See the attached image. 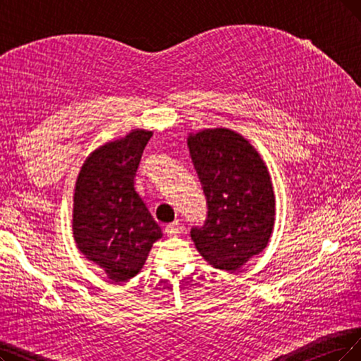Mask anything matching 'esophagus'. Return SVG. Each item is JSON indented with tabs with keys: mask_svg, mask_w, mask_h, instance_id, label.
Listing matches in <instances>:
<instances>
[{
	"mask_svg": "<svg viewBox=\"0 0 361 361\" xmlns=\"http://www.w3.org/2000/svg\"><path fill=\"white\" fill-rule=\"evenodd\" d=\"M164 231H166L167 237H176V235L179 234V231H180V224H179L178 221L173 222V224H169V225L164 228Z\"/></svg>",
	"mask_w": 361,
	"mask_h": 361,
	"instance_id": "esophagus-1",
	"label": "esophagus"
}]
</instances>
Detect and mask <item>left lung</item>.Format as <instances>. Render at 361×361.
<instances>
[{
  "instance_id": "obj_1",
  "label": "left lung",
  "mask_w": 361,
  "mask_h": 361,
  "mask_svg": "<svg viewBox=\"0 0 361 361\" xmlns=\"http://www.w3.org/2000/svg\"><path fill=\"white\" fill-rule=\"evenodd\" d=\"M188 147L207 200L203 226H192L197 250L218 269L235 271L261 253L276 221L267 164L252 143L229 128H204Z\"/></svg>"
}]
</instances>
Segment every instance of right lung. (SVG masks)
<instances>
[{
    "label": "right lung",
    "instance_id": "obj_1",
    "mask_svg": "<svg viewBox=\"0 0 361 361\" xmlns=\"http://www.w3.org/2000/svg\"><path fill=\"white\" fill-rule=\"evenodd\" d=\"M152 132L136 128L94 149L78 173L72 233L78 250L114 283L130 280L163 237L135 188V176Z\"/></svg>",
    "mask_w": 361,
    "mask_h": 361
}]
</instances>
